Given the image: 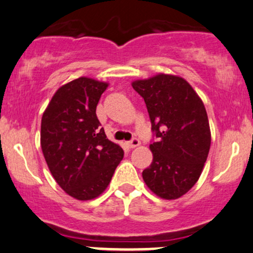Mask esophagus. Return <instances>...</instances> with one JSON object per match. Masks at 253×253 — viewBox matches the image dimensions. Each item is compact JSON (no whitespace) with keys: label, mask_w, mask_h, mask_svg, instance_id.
Masks as SVG:
<instances>
[{"label":"esophagus","mask_w":253,"mask_h":253,"mask_svg":"<svg viewBox=\"0 0 253 253\" xmlns=\"http://www.w3.org/2000/svg\"><path fill=\"white\" fill-rule=\"evenodd\" d=\"M127 145H128V147H130V149H134V147L139 146V145H140V141H139V139L133 138L132 140H130V141H128V143H127Z\"/></svg>","instance_id":"esophagus-1"}]
</instances>
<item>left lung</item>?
<instances>
[{"label":"left lung","mask_w":253,"mask_h":253,"mask_svg":"<svg viewBox=\"0 0 253 253\" xmlns=\"http://www.w3.org/2000/svg\"><path fill=\"white\" fill-rule=\"evenodd\" d=\"M144 98L157 141L153 161L143 171L149 189L164 200H176L199 181L211 149L205 104L184 78L158 74L132 82Z\"/></svg>","instance_id":"1"}]
</instances>
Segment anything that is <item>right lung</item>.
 Returning a JSON list of instances; mask_svg holds the SVG:
<instances>
[{
  "label": "right lung",
  "mask_w": 253,
  "mask_h": 253,
  "mask_svg": "<svg viewBox=\"0 0 253 253\" xmlns=\"http://www.w3.org/2000/svg\"><path fill=\"white\" fill-rule=\"evenodd\" d=\"M107 88V82L76 78L54 92L42 118L40 145L48 169L58 185L81 201L100 196L124 158L96 117Z\"/></svg>",
  "instance_id": "obj_1"
}]
</instances>
